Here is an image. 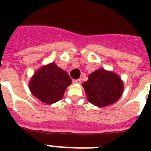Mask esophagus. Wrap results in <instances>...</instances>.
<instances>
[{
  "label": "esophagus",
  "mask_w": 151,
  "mask_h": 151,
  "mask_svg": "<svg viewBox=\"0 0 151 151\" xmlns=\"http://www.w3.org/2000/svg\"><path fill=\"white\" fill-rule=\"evenodd\" d=\"M78 83H81V81H80V82H78Z\"/></svg>",
  "instance_id": "esophagus-1"
}]
</instances>
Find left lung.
Wrapping results in <instances>:
<instances>
[{"label": "left lung", "instance_id": "8db88e82", "mask_svg": "<svg viewBox=\"0 0 151 151\" xmlns=\"http://www.w3.org/2000/svg\"><path fill=\"white\" fill-rule=\"evenodd\" d=\"M72 80L66 71L52 63L41 66L29 81V90L34 96L47 104H52L63 97Z\"/></svg>", "mask_w": 151, "mask_h": 151}]
</instances>
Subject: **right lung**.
<instances>
[{
  "mask_svg": "<svg viewBox=\"0 0 151 151\" xmlns=\"http://www.w3.org/2000/svg\"><path fill=\"white\" fill-rule=\"evenodd\" d=\"M82 86L88 100L99 107L116 103L122 96L124 89L118 75L102 68L89 74L88 80L83 83Z\"/></svg>",
  "mask_w": 151,
  "mask_h": 151,
  "instance_id": "obj_1",
  "label": "right lung"
}]
</instances>
